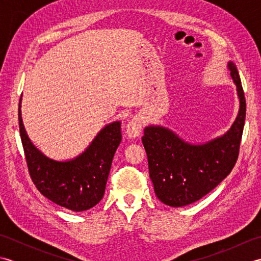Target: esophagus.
<instances>
[{
	"mask_svg": "<svg viewBox=\"0 0 261 261\" xmlns=\"http://www.w3.org/2000/svg\"><path fill=\"white\" fill-rule=\"evenodd\" d=\"M142 129V123L139 116H135L130 120L129 123L126 124L125 127V135L129 139H136L140 136Z\"/></svg>",
	"mask_w": 261,
	"mask_h": 261,
	"instance_id": "1",
	"label": "esophagus"
}]
</instances>
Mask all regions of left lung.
I'll return each mask as SVG.
<instances>
[{"label": "left lung", "instance_id": "8db88e82", "mask_svg": "<svg viewBox=\"0 0 261 261\" xmlns=\"http://www.w3.org/2000/svg\"><path fill=\"white\" fill-rule=\"evenodd\" d=\"M228 69L237 86L240 107L233 124L224 135L205 143H191L169 127L153 124L145 127L142 143L149 176L159 201L171 207L201 199L234 167L245 126L246 99L233 62L228 63Z\"/></svg>", "mask_w": 261, "mask_h": 261}]
</instances>
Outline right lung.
Wrapping results in <instances>:
<instances>
[{
	"mask_svg": "<svg viewBox=\"0 0 261 261\" xmlns=\"http://www.w3.org/2000/svg\"><path fill=\"white\" fill-rule=\"evenodd\" d=\"M19 103V126L29 173L38 191L74 212L90 210L103 198L114 153L122 140L121 122L105 125L84 151L73 159L55 160L31 142Z\"/></svg>",
	"mask_w": 261,
	"mask_h": 261,
	"instance_id": "right-lung-1",
	"label": "right lung"
}]
</instances>
